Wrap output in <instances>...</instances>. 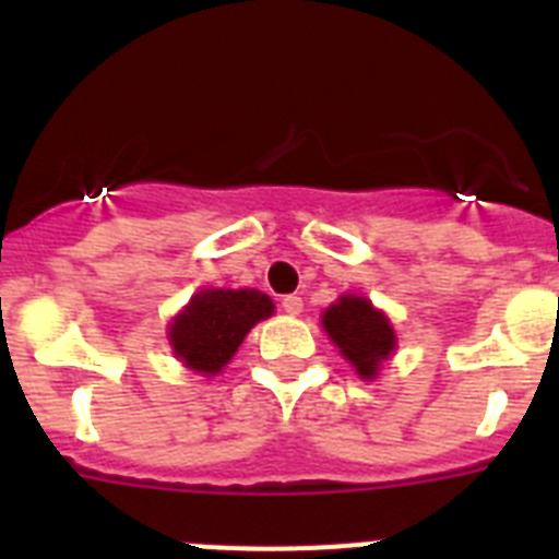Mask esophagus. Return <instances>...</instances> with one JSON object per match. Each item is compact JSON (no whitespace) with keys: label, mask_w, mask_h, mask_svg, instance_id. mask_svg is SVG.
Wrapping results in <instances>:
<instances>
[{"label":"esophagus","mask_w":559,"mask_h":559,"mask_svg":"<svg viewBox=\"0 0 559 559\" xmlns=\"http://www.w3.org/2000/svg\"><path fill=\"white\" fill-rule=\"evenodd\" d=\"M283 310L288 316H299L302 313V296H296V294H288L283 299Z\"/></svg>","instance_id":"34e87169"}]
</instances>
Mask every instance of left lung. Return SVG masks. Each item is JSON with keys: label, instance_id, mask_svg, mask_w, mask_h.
<instances>
[{"label": "left lung", "instance_id": "8db88e82", "mask_svg": "<svg viewBox=\"0 0 559 559\" xmlns=\"http://www.w3.org/2000/svg\"><path fill=\"white\" fill-rule=\"evenodd\" d=\"M324 330L360 378H374L394 349V330L364 296H341L324 313Z\"/></svg>", "mask_w": 559, "mask_h": 559}]
</instances>
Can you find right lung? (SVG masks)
Segmentation results:
<instances>
[{
    "label": "right lung",
    "instance_id": "right-lung-1",
    "mask_svg": "<svg viewBox=\"0 0 559 559\" xmlns=\"http://www.w3.org/2000/svg\"><path fill=\"white\" fill-rule=\"evenodd\" d=\"M274 313L260 290H201L170 324L173 349L195 372L215 374L229 364L246 333Z\"/></svg>",
    "mask_w": 559,
    "mask_h": 559
}]
</instances>
